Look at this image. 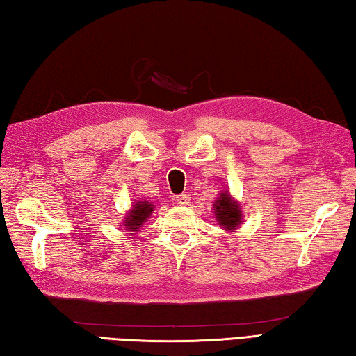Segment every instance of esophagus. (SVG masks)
Instances as JSON below:
<instances>
[{
    "mask_svg": "<svg viewBox=\"0 0 356 356\" xmlns=\"http://www.w3.org/2000/svg\"><path fill=\"white\" fill-rule=\"evenodd\" d=\"M177 203L179 207H188L191 203V197L188 194H181V195H177Z\"/></svg>",
    "mask_w": 356,
    "mask_h": 356,
    "instance_id": "esophagus-1",
    "label": "esophagus"
}]
</instances>
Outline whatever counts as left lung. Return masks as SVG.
Listing matches in <instances>:
<instances>
[{"mask_svg": "<svg viewBox=\"0 0 356 356\" xmlns=\"http://www.w3.org/2000/svg\"><path fill=\"white\" fill-rule=\"evenodd\" d=\"M213 208L216 222L222 227L225 232H235L240 229L244 218L243 208L240 203L233 199L229 191H219V197L214 200Z\"/></svg>", "mask_w": 356, "mask_h": 356, "instance_id": "obj_1", "label": "left lung"}]
</instances>
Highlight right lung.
<instances>
[{
    "label": "right lung",
    "instance_id": "right-lung-1",
    "mask_svg": "<svg viewBox=\"0 0 356 356\" xmlns=\"http://www.w3.org/2000/svg\"><path fill=\"white\" fill-rule=\"evenodd\" d=\"M154 211V205L148 200H137L134 202L131 209H127V214L123 218V225L126 230L129 232H138L151 214Z\"/></svg>",
    "mask_w": 356,
    "mask_h": 356
}]
</instances>
